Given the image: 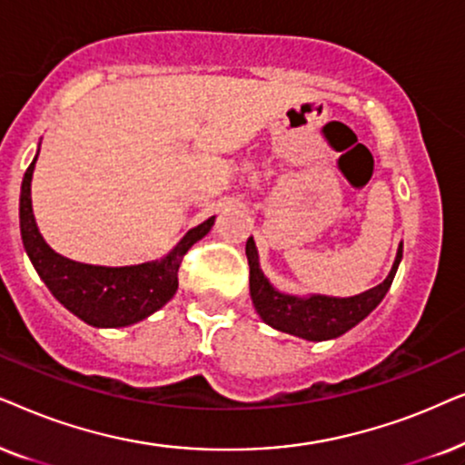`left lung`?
Instances as JSON below:
<instances>
[{
  "instance_id": "8db88e82",
  "label": "left lung",
  "mask_w": 465,
  "mask_h": 465,
  "mask_svg": "<svg viewBox=\"0 0 465 465\" xmlns=\"http://www.w3.org/2000/svg\"><path fill=\"white\" fill-rule=\"evenodd\" d=\"M246 257H249L251 268V297L259 317L274 327V330L321 342V340L342 336V333L349 331L351 327H355L359 321L366 319L381 304L382 297L387 295L389 287H391L395 272H398L401 244L398 249L393 268L385 281L376 284L374 289L366 291V293L352 297H295L278 293L268 282V278L263 276V272L259 270L257 249L252 238L246 240Z\"/></svg>"
}]
</instances>
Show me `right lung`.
I'll return each instance as SVG.
<instances>
[{"mask_svg": "<svg viewBox=\"0 0 465 465\" xmlns=\"http://www.w3.org/2000/svg\"><path fill=\"white\" fill-rule=\"evenodd\" d=\"M38 159V157H35ZM35 159L21 184V238L25 251L51 293L84 323L93 327H125L146 319L174 297L183 257L214 225V216L191 229L163 262L102 268L61 257L40 236L31 210V176Z\"/></svg>", "mask_w": 465, "mask_h": 465, "instance_id": "add662e5", "label": "right lung"}]
</instances>
